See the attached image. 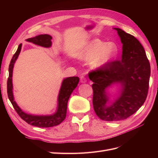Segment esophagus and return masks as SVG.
I'll use <instances>...</instances> for the list:
<instances>
[{
	"label": "esophagus",
	"instance_id": "obj_1",
	"mask_svg": "<svg viewBox=\"0 0 158 158\" xmlns=\"http://www.w3.org/2000/svg\"><path fill=\"white\" fill-rule=\"evenodd\" d=\"M80 82H82V83H85V82H86V78H85V76H81L80 78Z\"/></svg>",
	"mask_w": 158,
	"mask_h": 158
}]
</instances>
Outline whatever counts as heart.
<instances>
[{"label":"heart","mask_w":158,"mask_h":158,"mask_svg":"<svg viewBox=\"0 0 158 158\" xmlns=\"http://www.w3.org/2000/svg\"><path fill=\"white\" fill-rule=\"evenodd\" d=\"M117 52L115 45L109 43L106 44L98 39L92 40L85 47L80 54L82 60L92 59V65L94 67H101L111 61Z\"/></svg>","instance_id":"heart-1"}]
</instances>
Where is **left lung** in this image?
I'll return each instance as SVG.
<instances>
[{"mask_svg": "<svg viewBox=\"0 0 158 158\" xmlns=\"http://www.w3.org/2000/svg\"><path fill=\"white\" fill-rule=\"evenodd\" d=\"M114 29L123 44L121 59L110 61L88 73L89 80L94 82L95 113L106 121L124 120L140 108L147 98L150 76V64L140 41L121 29ZM116 82L123 87L120 97L111 106H106L104 90Z\"/></svg>", "mask_w": 158, "mask_h": 158, "instance_id": "obj_1", "label": "left lung"}]
</instances>
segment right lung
Listing matches in <instances>:
<instances>
[{
    "label": "right lung",
    "instance_id": "1",
    "mask_svg": "<svg viewBox=\"0 0 158 158\" xmlns=\"http://www.w3.org/2000/svg\"><path fill=\"white\" fill-rule=\"evenodd\" d=\"M51 39L52 37L51 35L44 34L37 35L32 38H29V39L26 40L27 41L31 42L33 44L42 47H49L51 45ZM21 48L22 44H20L15 54L12 56L10 64H9V76L7 80L8 97L9 99H10V101L13 106V107L15 109L16 113L18 114V115L23 121L29 124V125L41 128L52 127L58 125L64 120L66 117L69 99L72 92H73V90L77 86L79 82V78L77 77V76H73V77L65 78L63 80V83H62L58 98V109H57L56 112L54 114H52V115L50 116H34L31 115V114L25 113L18 106V105L14 100L12 94V69L14 67V63H15L19 54H20Z\"/></svg>",
    "mask_w": 158,
    "mask_h": 158
}]
</instances>
